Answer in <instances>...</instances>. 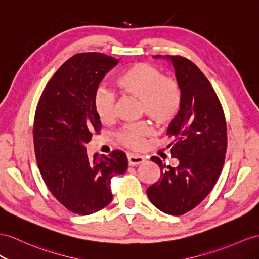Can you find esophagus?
<instances>
[{
  "label": "esophagus",
  "mask_w": 259,
  "mask_h": 259,
  "mask_svg": "<svg viewBox=\"0 0 259 259\" xmlns=\"http://www.w3.org/2000/svg\"><path fill=\"white\" fill-rule=\"evenodd\" d=\"M128 163L130 166H135V165H139L144 162V157L140 155H135V154H128Z\"/></svg>",
  "instance_id": "esophagus-1"
}]
</instances>
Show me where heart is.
Wrapping results in <instances>:
<instances>
[{
	"instance_id": "heart-1",
	"label": "heart",
	"mask_w": 259,
	"mask_h": 259,
	"mask_svg": "<svg viewBox=\"0 0 259 259\" xmlns=\"http://www.w3.org/2000/svg\"><path fill=\"white\" fill-rule=\"evenodd\" d=\"M118 91L123 95L140 101L141 110L157 125H166L180 114L182 93L180 85L165 77L156 68L145 63H136L122 72L116 79ZM115 95L101 89L94 96V109L99 120L110 123L115 119ZM150 134L145 123L127 125L118 134V140L131 149H139Z\"/></svg>"
}]
</instances>
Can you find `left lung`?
Here are the masks:
<instances>
[{
  "label": "left lung",
  "mask_w": 259,
  "mask_h": 259,
  "mask_svg": "<svg viewBox=\"0 0 259 259\" xmlns=\"http://www.w3.org/2000/svg\"><path fill=\"white\" fill-rule=\"evenodd\" d=\"M173 64L182 93V107L166 135L167 145L177 158L176 167L152 156L161 168L160 181L147 189L152 204L164 213L181 215L209 195L218 181L227 152V123L212 85L187 59L154 56Z\"/></svg>",
  "instance_id": "left-lung-1"
}]
</instances>
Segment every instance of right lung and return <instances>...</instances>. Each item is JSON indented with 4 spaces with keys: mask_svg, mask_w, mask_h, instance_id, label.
Masks as SVG:
<instances>
[{
    "mask_svg": "<svg viewBox=\"0 0 259 259\" xmlns=\"http://www.w3.org/2000/svg\"><path fill=\"white\" fill-rule=\"evenodd\" d=\"M118 61L98 52L73 56L51 77L36 109L34 144L42 180L59 202L79 215L108 205L111 178L128 167L122 151L93 158L86 151L92 134L102 127L94 96Z\"/></svg>",
    "mask_w": 259,
    "mask_h": 259,
    "instance_id": "obj_1",
    "label": "right lung"
}]
</instances>
